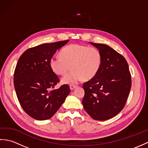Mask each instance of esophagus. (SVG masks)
Listing matches in <instances>:
<instances>
[{"label":"esophagus","mask_w":148,"mask_h":148,"mask_svg":"<svg viewBox=\"0 0 148 148\" xmlns=\"http://www.w3.org/2000/svg\"><path fill=\"white\" fill-rule=\"evenodd\" d=\"M76 87H77L76 85H70V89L71 90H73L74 89L76 88Z\"/></svg>","instance_id":"34e87169"}]
</instances>
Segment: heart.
I'll return each instance as SVG.
<instances>
[{
    "instance_id": "obj_1",
    "label": "heart",
    "mask_w": 148,
    "mask_h": 148,
    "mask_svg": "<svg viewBox=\"0 0 148 148\" xmlns=\"http://www.w3.org/2000/svg\"><path fill=\"white\" fill-rule=\"evenodd\" d=\"M60 56H53L49 65L55 74L64 76L71 68L72 71L62 79V83L75 84L83 80L93 79L102 65L101 52L96 48L72 44L62 50Z\"/></svg>"
}]
</instances>
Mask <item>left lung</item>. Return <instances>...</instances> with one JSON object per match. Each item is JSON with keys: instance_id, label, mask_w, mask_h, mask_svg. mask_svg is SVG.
<instances>
[{"instance_id": "left-lung-1", "label": "left lung", "mask_w": 148, "mask_h": 148, "mask_svg": "<svg viewBox=\"0 0 148 148\" xmlns=\"http://www.w3.org/2000/svg\"><path fill=\"white\" fill-rule=\"evenodd\" d=\"M90 44L101 52L102 61L96 76L83 84L82 103L93 119L105 121L123 109L131 88V76L121 55L103 44Z\"/></svg>"}]
</instances>
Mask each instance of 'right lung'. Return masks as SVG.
I'll use <instances>...</instances> for the list:
<instances>
[{
    "instance_id": "add662e5",
    "label": "right lung",
    "mask_w": 148,
    "mask_h": 148,
    "mask_svg": "<svg viewBox=\"0 0 148 148\" xmlns=\"http://www.w3.org/2000/svg\"><path fill=\"white\" fill-rule=\"evenodd\" d=\"M69 40L42 44L28 49L18 61L14 74L18 99L25 112L37 120L51 118L70 93L67 84L51 90L59 79L49 65L51 58Z\"/></svg>"
}]
</instances>
